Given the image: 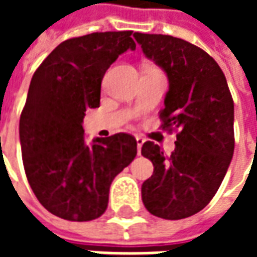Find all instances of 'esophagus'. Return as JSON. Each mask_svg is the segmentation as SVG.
Wrapping results in <instances>:
<instances>
[{"instance_id":"esophagus-1","label":"esophagus","mask_w":257,"mask_h":257,"mask_svg":"<svg viewBox=\"0 0 257 257\" xmlns=\"http://www.w3.org/2000/svg\"><path fill=\"white\" fill-rule=\"evenodd\" d=\"M136 143H138V153L140 154V150H142V146L145 143V139L142 136H136Z\"/></svg>"}]
</instances>
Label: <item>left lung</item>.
I'll use <instances>...</instances> for the list:
<instances>
[{"label": "left lung", "instance_id": "obj_1", "mask_svg": "<svg viewBox=\"0 0 257 257\" xmlns=\"http://www.w3.org/2000/svg\"><path fill=\"white\" fill-rule=\"evenodd\" d=\"M134 37L169 79L161 128L179 129L169 157L154 142L142 147L154 165L142 199L151 215L179 220L204 209L226 176L234 153V101L221 68L204 49L172 36Z\"/></svg>", "mask_w": 257, "mask_h": 257}]
</instances>
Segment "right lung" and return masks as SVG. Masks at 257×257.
I'll list each match as a JSON object with an SVG mask.
<instances>
[{
  "mask_svg": "<svg viewBox=\"0 0 257 257\" xmlns=\"http://www.w3.org/2000/svg\"><path fill=\"white\" fill-rule=\"evenodd\" d=\"M132 31L66 40L33 75L20 115L25 172L37 199L64 220L89 221L107 209L114 178L134 161L132 135L85 143V111L100 104L101 79L121 53L135 51Z\"/></svg>",
  "mask_w": 257,
  "mask_h": 257,
  "instance_id": "add662e5",
  "label": "right lung"
}]
</instances>
